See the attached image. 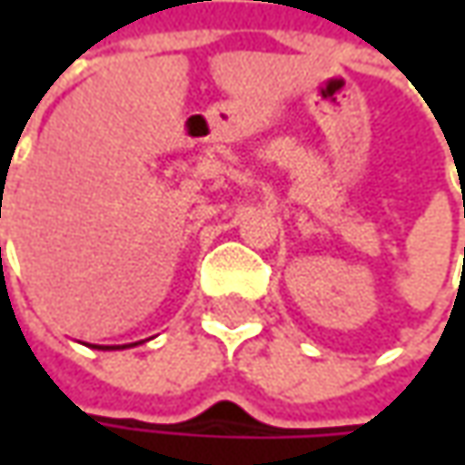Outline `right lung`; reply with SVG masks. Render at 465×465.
<instances>
[{
    "mask_svg": "<svg viewBox=\"0 0 465 465\" xmlns=\"http://www.w3.org/2000/svg\"><path fill=\"white\" fill-rule=\"evenodd\" d=\"M136 344H142V341H134V344H124V347H103V344H93V349H103V351H105V349H126V347H136Z\"/></svg>",
    "mask_w": 465,
    "mask_h": 465,
    "instance_id": "obj_1",
    "label": "right lung"
}]
</instances>
